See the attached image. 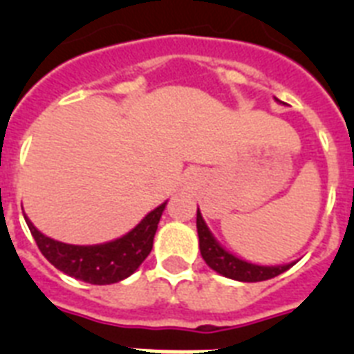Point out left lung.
Listing matches in <instances>:
<instances>
[{"label":"left lung","instance_id":"left-lung-1","mask_svg":"<svg viewBox=\"0 0 354 354\" xmlns=\"http://www.w3.org/2000/svg\"><path fill=\"white\" fill-rule=\"evenodd\" d=\"M196 230H198L200 239V253H202V257L207 262L209 268L214 270L216 273L223 274V277L232 278V280H239V282H262V280H270V278L278 277L280 273L289 270L290 266H294V262L286 266H257L234 257L232 253H228L227 250H223L216 243L200 211H196Z\"/></svg>","mask_w":354,"mask_h":354}]
</instances>
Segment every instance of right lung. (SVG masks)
<instances>
[{"label": "right lung", "instance_id": "1", "mask_svg": "<svg viewBox=\"0 0 354 354\" xmlns=\"http://www.w3.org/2000/svg\"><path fill=\"white\" fill-rule=\"evenodd\" d=\"M165 205L167 202L149 212L129 234L120 239L95 246L65 245L39 232L26 216L24 220L42 255L55 268L86 283L106 286V283L120 282L133 274L145 261L154 245L156 230Z\"/></svg>", "mask_w": 354, "mask_h": 354}]
</instances>
